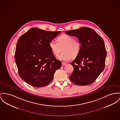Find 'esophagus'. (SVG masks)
<instances>
[{"label": "esophagus", "instance_id": "esophagus-1", "mask_svg": "<svg viewBox=\"0 0 120 120\" xmlns=\"http://www.w3.org/2000/svg\"><path fill=\"white\" fill-rule=\"evenodd\" d=\"M66 64V63H64V62H62V66H64V65H65Z\"/></svg>", "mask_w": 120, "mask_h": 120}]
</instances>
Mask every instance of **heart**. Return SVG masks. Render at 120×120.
I'll return each instance as SVG.
<instances>
[{
    "label": "heart",
    "instance_id": "obj_1",
    "mask_svg": "<svg viewBox=\"0 0 120 120\" xmlns=\"http://www.w3.org/2000/svg\"><path fill=\"white\" fill-rule=\"evenodd\" d=\"M57 42L51 40L49 43V46L53 54L56 56L62 51L63 52L59 56L58 59L62 61H68L73 58L78 56L81 50V45L79 40H75L71 36L62 34L57 39Z\"/></svg>",
    "mask_w": 120,
    "mask_h": 120
}]
</instances>
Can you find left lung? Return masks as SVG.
<instances>
[{
    "label": "left lung",
    "instance_id": "8db88e82",
    "mask_svg": "<svg viewBox=\"0 0 120 120\" xmlns=\"http://www.w3.org/2000/svg\"><path fill=\"white\" fill-rule=\"evenodd\" d=\"M65 32L78 37L81 45L79 54L71 63L74 71L70 79L77 85H90L105 68L106 51L104 40L94 30L86 27Z\"/></svg>",
    "mask_w": 120,
    "mask_h": 120
}]
</instances>
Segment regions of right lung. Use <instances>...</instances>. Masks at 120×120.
<instances>
[{
  "mask_svg": "<svg viewBox=\"0 0 120 120\" xmlns=\"http://www.w3.org/2000/svg\"><path fill=\"white\" fill-rule=\"evenodd\" d=\"M60 32L33 28L19 37L15 58L19 75L25 82L41 87L52 80L61 62L56 60L49 43Z\"/></svg>",
  "mask_w": 120,
  "mask_h": 120,
  "instance_id": "1",
  "label": "right lung"
}]
</instances>
